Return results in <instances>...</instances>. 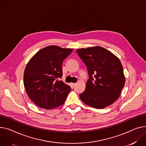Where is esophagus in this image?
<instances>
[{
	"label": "esophagus",
	"mask_w": 146,
	"mask_h": 146,
	"mask_svg": "<svg viewBox=\"0 0 146 146\" xmlns=\"http://www.w3.org/2000/svg\"><path fill=\"white\" fill-rule=\"evenodd\" d=\"M76 83H71V85L73 86V87H74L76 86Z\"/></svg>",
	"instance_id": "esophagus-1"
}]
</instances>
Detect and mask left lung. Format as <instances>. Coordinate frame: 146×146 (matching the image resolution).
Wrapping results in <instances>:
<instances>
[{"instance_id":"left-lung-1","label":"left lung","mask_w":146,"mask_h":146,"mask_svg":"<svg viewBox=\"0 0 146 146\" xmlns=\"http://www.w3.org/2000/svg\"><path fill=\"white\" fill-rule=\"evenodd\" d=\"M86 64L89 79L79 97L86 104L103 109L120 96L125 84L123 68L118 58L106 48L92 47L76 50Z\"/></svg>"}]
</instances>
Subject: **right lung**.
Returning a JSON list of instances; mask_svg holds the SVG:
<instances>
[{
	"mask_svg": "<svg viewBox=\"0 0 146 146\" xmlns=\"http://www.w3.org/2000/svg\"><path fill=\"white\" fill-rule=\"evenodd\" d=\"M73 50L56 46L46 47L28 62L24 86L29 98L39 108L51 109L63 104L71 90L61 79L62 63Z\"/></svg>",
	"mask_w": 146,
	"mask_h": 146,
	"instance_id": "right-lung-1",
	"label": "right lung"
}]
</instances>
